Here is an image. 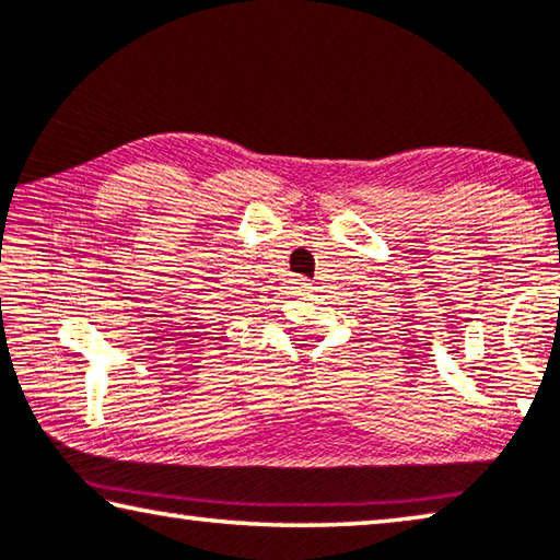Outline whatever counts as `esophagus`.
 Instances as JSON below:
<instances>
[{"mask_svg":"<svg viewBox=\"0 0 560 560\" xmlns=\"http://www.w3.org/2000/svg\"><path fill=\"white\" fill-rule=\"evenodd\" d=\"M291 289H294V294H306L308 289H312V283H308V279H291Z\"/></svg>","mask_w":560,"mask_h":560,"instance_id":"1","label":"esophagus"}]
</instances>
